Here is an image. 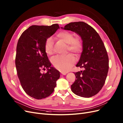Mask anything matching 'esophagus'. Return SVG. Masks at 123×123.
Segmentation results:
<instances>
[{
  "label": "esophagus",
  "mask_w": 123,
  "mask_h": 123,
  "mask_svg": "<svg viewBox=\"0 0 123 123\" xmlns=\"http://www.w3.org/2000/svg\"><path fill=\"white\" fill-rule=\"evenodd\" d=\"M67 72H61V74L62 75H66V74H67Z\"/></svg>",
  "instance_id": "34e87169"
}]
</instances>
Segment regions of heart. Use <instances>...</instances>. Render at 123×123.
I'll return each instance as SVG.
<instances>
[{
    "mask_svg": "<svg viewBox=\"0 0 123 123\" xmlns=\"http://www.w3.org/2000/svg\"><path fill=\"white\" fill-rule=\"evenodd\" d=\"M57 37L67 44V49L79 56L83 51V42L80 36H74L71 32L63 31L57 35ZM54 41L52 37L48 38L44 44V51L48 55H52L54 53ZM53 65L56 69L62 72L68 71L74 65L75 58L72 54L64 56H57L51 60Z\"/></svg>",
    "mask_w": 123,
    "mask_h": 123,
    "instance_id": "1",
    "label": "heart"
}]
</instances>
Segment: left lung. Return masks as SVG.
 Here are the masks:
<instances>
[{"instance_id": "left-lung-1", "label": "left lung", "mask_w": 123, "mask_h": 123, "mask_svg": "<svg viewBox=\"0 0 123 123\" xmlns=\"http://www.w3.org/2000/svg\"><path fill=\"white\" fill-rule=\"evenodd\" d=\"M61 28L74 32L83 42V51L76 66L84 70L74 72L76 80L71 91L80 97H92L101 90L107 77L109 62L105 47L96 31L84 22H71Z\"/></svg>"}]
</instances>
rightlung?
Wrapping results in <instances>:
<instances>
[{
    "instance_id": "right-lung-1",
    "label": "right lung",
    "mask_w": 123,
    "mask_h": 123,
    "mask_svg": "<svg viewBox=\"0 0 123 123\" xmlns=\"http://www.w3.org/2000/svg\"><path fill=\"white\" fill-rule=\"evenodd\" d=\"M60 28L51 26L32 25L22 33L17 45L15 64L22 88L36 99L49 96L56 86L60 72L51 66L44 51L46 40ZM47 69L45 74L41 69Z\"/></svg>"
}]
</instances>
